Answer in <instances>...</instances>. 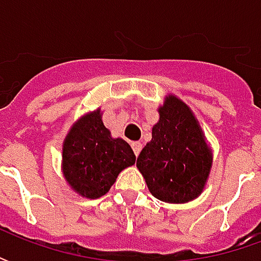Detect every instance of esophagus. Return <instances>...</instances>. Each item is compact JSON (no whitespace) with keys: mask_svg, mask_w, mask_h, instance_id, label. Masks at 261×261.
Returning <instances> with one entry per match:
<instances>
[{"mask_svg":"<svg viewBox=\"0 0 261 261\" xmlns=\"http://www.w3.org/2000/svg\"><path fill=\"white\" fill-rule=\"evenodd\" d=\"M132 149H134V152H135V155H139V152H141V149H142V144L141 142H132Z\"/></svg>","mask_w":261,"mask_h":261,"instance_id":"esophagus-1","label":"esophagus"}]
</instances>
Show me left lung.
Returning <instances> with one entry per match:
<instances>
[{"label": "left lung", "instance_id": "obj_1", "mask_svg": "<svg viewBox=\"0 0 261 261\" xmlns=\"http://www.w3.org/2000/svg\"><path fill=\"white\" fill-rule=\"evenodd\" d=\"M152 139L136 160V167L156 199L186 203L202 193L212 166L205 136L189 106L174 95L158 109Z\"/></svg>", "mask_w": 261, "mask_h": 261}]
</instances>
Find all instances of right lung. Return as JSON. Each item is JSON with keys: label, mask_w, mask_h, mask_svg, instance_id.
Segmentation results:
<instances>
[{"label": "right lung", "mask_w": 261, "mask_h": 261, "mask_svg": "<svg viewBox=\"0 0 261 261\" xmlns=\"http://www.w3.org/2000/svg\"><path fill=\"white\" fill-rule=\"evenodd\" d=\"M135 160L126 141L112 138L103 125L100 109L74 123L62 148L65 180L76 193L88 199L105 196L119 173L135 164Z\"/></svg>", "instance_id": "1"}]
</instances>
